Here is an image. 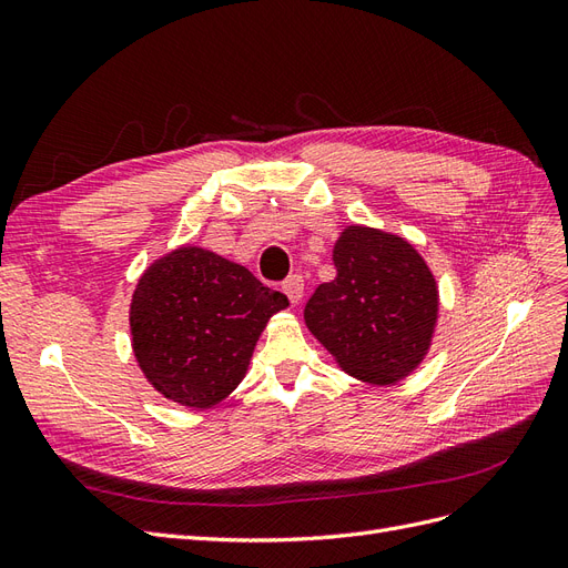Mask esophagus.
<instances>
[{"instance_id": "1", "label": "esophagus", "mask_w": 568, "mask_h": 568, "mask_svg": "<svg viewBox=\"0 0 568 568\" xmlns=\"http://www.w3.org/2000/svg\"><path fill=\"white\" fill-rule=\"evenodd\" d=\"M303 288H305V284H303V277L301 274H291V277H286L284 282H282V291L284 294L288 296V301L291 303H301V298H303Z\"/></svg>"}]
</instances>
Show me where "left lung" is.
Returning a JSON list of instances; mask_svg holds the SVG:
<instances>
[{"mask_svg":"<svg viewBox=\"0 0 568 568\" xmlns=\"http://www.w3.org/2000/svg\"><path fill=\"white\" fill-rule=\"evenodd\" d=\"M336 277L305 303V324L336 363L367 384L405 379L438 317L432 270L403 236L351 225L334 246Z\"/></svg>","mask_w":568,"mask_h":568,"instance_id":"obj_1","label":"left lung"}]
</instances>
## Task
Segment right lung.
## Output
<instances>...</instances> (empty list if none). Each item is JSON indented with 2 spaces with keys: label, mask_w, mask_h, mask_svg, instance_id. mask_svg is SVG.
I'll list each match as a JSON object with an SVG mask.
<instances>
[{
  "label": "right lung",
  "mask_w": 568,
  "mask_h": 568,
  "mask_svg": "<svg viewBox=\"0 0 568 568\" xmlns=\"http://www.w3.org/2000/svg\"><path fill=\"white\" fill-rule=\"evenodd\" d=\"M288 305L227 257L182 246L153 263L130 305L132 348L151 386L211 407L242 384L267 320Z\"/></svg>",
  "instance_id": "1"
}]
</instances>
